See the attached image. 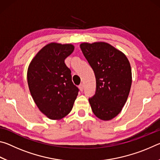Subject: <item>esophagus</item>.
<instances>
[{"instance_id": "esophagus-1", "label": "esophagus", "mask_w": 160, "mask_h": 160, "mask_svg": "<svg viewBox=\"0 0 160 160\" xmlns=\"http://www.w3.org/2000/svg\"><path fill=\"white\" fill-rule=\"evenodd\" d=\"M79 88H80V91H83V90H84V85H83V84H80V85H79Z\"/></svg>"}]
</instances>
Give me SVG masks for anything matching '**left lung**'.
I'll use <instances>...</instances> for the list:
<instances>
[{
  "instance_id": "obj_1",
  "label": "left lung",
  "mask_w": 160,
  "mask_h": 160,
  "mask_svg": "<svg viewBox=\"0 0 160 160\" xmlns=\"http://www.w3.org/2000/svg\"><path fill=\"white\" fill-rule=\"evenodd\" d=\"M80 48L96 78L95 93L89 98L92 110L102 120H111L121 112L128 99L131 65L121 51L107 43H82Z\"/></svg>"
}]
</instances>
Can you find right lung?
<instances>
[{
  "instance_id": "1",
  "label": "right lung",
  "mask_w": 160,
  "mask_h": 160,
  "mask_svg": "<svg viewBox=\"0 0 160 160\" xmlns=\"http://www.w3.org/2000/svg\"><path fill=\"white\" fill-rule=\"evenodd\" d=\"M74 50L72 44L51 43L42 48L29 64L28 82L31 95L50 119H61L72 110L79 89L72 82L65 59Z\"/></svg>"
}]
</instances>
